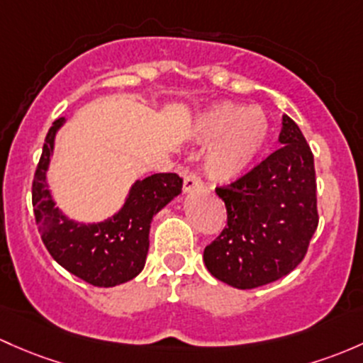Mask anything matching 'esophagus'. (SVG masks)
<instances>
[{"label":"esophagus","mask_w":363,"mask_h":363,"mask_svg":"<svg viewBox=\"0 0 363 363\" xmlns=\"http://www.w3.org/2000/svg\"><path fill=\"white\" fill-rule=\"evenodd\" d=\"M203 188V182H201L200 175L196 174V172H189V174H186L184 177V191L186 193H191L194 189H201Z\"/></svg>","instance_id":"obj_1"}]
</instances>
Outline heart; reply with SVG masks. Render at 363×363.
<instances>
[{
	"mask_svg": "<svg viewBox=\"0 0 363 363\" xmlns=\"http://www.w3.org/2000/svg\"><path fill=\"white\" fill-rule=\"evenodd\" d=\"M200 130L205 139H217L207 155V172L228 181L247 170L264 150L272 125L257 106L220 102L203 113Z\"/></svg>",
	"mask_w": 363,
	"mask_h": 363,
	"instance_id": "obj_1",
	"label": "heart"
}]
</instances>
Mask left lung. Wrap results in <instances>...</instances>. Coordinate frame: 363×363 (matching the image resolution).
I'll return each instance as SVG.
<instances>
[{"label": "left lung", "mask_w": 363, "mask_h": 363, "mask_svg": "<svg viewBox=\"0 0 363 363\" xmlns=\"http://www.w3.org/2000/svg\"><path fill=\"white\" fill-rule=\"evenodd\" d=\"M278 140L281 147L268 158L216 188L228 226L205 247L203 261L217 280L243 291L291 273L318 226L310 144L289 116Z\"/></svg>", "instance_id": "1"}]
</instances>
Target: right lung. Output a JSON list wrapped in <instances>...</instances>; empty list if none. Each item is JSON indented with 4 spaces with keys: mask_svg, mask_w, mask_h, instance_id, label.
Listing matches in <instances>:
<instances>
[{
    "mask_svg": "<svg viewBox=\"0 0 363 363\" xmlns=\"http://www.w3.org/2000/svg\"><path fill=\"white\" fill-rule=\"evenodd\" d=\"M64 123L59 118L45 137L43 152L33 179V208L45 247L62 268L95 287H114L137 277L150 249L151 219L182 189L174 172L152 174L133 184L127 203L101 224H76L53 207L45 181L53 137Z\"/></svg>",
    "mask_w": 363,
    "mask_h": 363,
    "instance_id": "add662e5",
    "label": "right lung"
}]
</instances>
